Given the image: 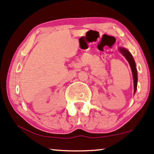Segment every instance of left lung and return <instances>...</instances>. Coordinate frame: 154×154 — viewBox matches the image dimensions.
<instances>
[{
	"mask_svg": "<svg viewBox=\"0 0 154 154\" xmlns=\"http://www.w3.org/2000/svg\"><path fill=\"white\" fill-rule=\"evenodd\" d=\"M119 51H120L121 54H122L124 57L126 58V60L128 61V63L130 65L131 70H132V76H133V81H134V94L136 92L137 90V68H136V64L134 62V58H133L132 55L131 54V53L127 50V49L124 47H119Z\"/></svg>",
	"mask_w": 154,
	"mask_h": 154,
	"instance_id": "obj_1",
	"label": "left lung"
}]
</instances>
